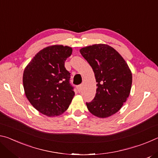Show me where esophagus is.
<instances>
[{"mask_svg": "<svg viewBox=\"0 0 158 158\" xmlns=\"http://www.w3.org/2000/svg\"><path fill=\"white\" fill-rule=\"evenodd\" d=\"M83 88V85H79L77 86V89L78 90V92H81Z\"/></svg>", "mask_w": 158, "mask_h": 158, "instance_id": "1", "label": "esophagus"}]
</instances>
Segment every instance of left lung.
I'll return each instance as SVG.
<instances>
[{
	"instance_id": "8db88e82",
	"label": "left lung",
	"mask_w": 158,
	"mask_h": 158,
	"mask_svg": "<svg viewBox=\"0 0 158 158\" xmlns=\"http://www.w3.org/2000/svg\"><path fill=\"white\" fill-rule=\"evenodd\" d=\"M80 53L94 72L97 89L89 111L99 118H107L118 111L129 97L132 73L127 63L113 47L93 44L80 49Z\"/></svg>"
}]
</instances>
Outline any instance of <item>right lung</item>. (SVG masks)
<instances>
[{
  "instance_id": "right-lung-1",
  "label": "right lung",
  "mask_w": 158,
  "mask_h": 158,
  "mask_svg": "<svg viewBox=\"0 0 158 158\" xmlns=\"http://www.w3.org/2000/svg\"><path fill=\"white\" fill-rule=\"evenodd\" d=\"M73 49L63 45H52L37 53L23 74V89L30 103L41 114L53 117L68 109L74 96L69 84L70 73L65 61Z\"/></svg>"
}]
</instances>
